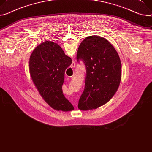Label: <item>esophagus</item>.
<instances>
[{
    "label": "esophagus",
    "instance_id": "34e87169",
    "mask_svg": "<svg viewBox=\"0 0 152 152\" xmlns=\"http://www.w3.org/2000/svg\"><path fill=\"white\" fill-rule=\"evenodd\" d=\"M75 66V64H72V66H73V67H74ZM74 105H75V106H76V103H75V104H74Z\"/></svg>",
    "mask_w": 152,
    "mask_h": 152
}]
</instances>
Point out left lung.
I'll use <instances>...</instances> for the list:
<instances>
[{
  "mask_svg": "<svg viewBox=\"0 0 152 152\" xmlns=\"http://www.w3.org/2000/svg\"><path fill=\"white\" fill-rule=\"evenodd\" d=\"M79 59L86 66L87 75L78 108L96 109L111 99L119 88L122 73L119 54L106 39L90 36L80 44L77 53Z\"/></svg>",
  "mask_w": 152,
  "mask_h": 152,
  "instance_id": "obj_1",
  "label": "left lung"
}]
</instances>
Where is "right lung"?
Segmentation results:
<instances>
[{"label": "right lung", "instance_id": "right-lung-1", "mask_svg": "<svg viewBox=\"0 0 152 152\" xmlns=\"http://www.w3.org/2000/svg\"><path fill=\"white\" fill-rule=\"evenodd\" d=\"M72 62L61 46L51 40L37 46L30 58L29 71L34 85L45 102L58 111L74 110L62 93L65 71Z\"/></svg>", "mask_w": 152, "mask_h": 152}]
</instances>
